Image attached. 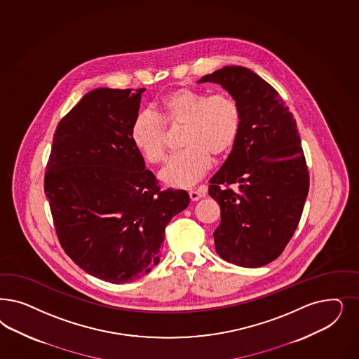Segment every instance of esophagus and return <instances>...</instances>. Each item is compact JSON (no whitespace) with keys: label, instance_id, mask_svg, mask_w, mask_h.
Here are the masks:
<instances>
[{"label":"esophagus","instance_id":"obj_1","mask_svg":"<svg viewBox=\"0 0 359 359\" xmlns=\"http://www.w3.org/2000/svg\"><path fill=\"white\" fill-rule=\"evenodd\" d=\"M189 196H190V199H191L193 202H196L199 198L203 197V194H202L201 191H197V190H190V191H189Z\"/></svg>","mask_w":359,"mask_h":359}]
</instances>
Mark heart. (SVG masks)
Wrapping results in <instances>:
<instances>
[{
	"label": "heart",
	"mask_w": 359,
	"mask_h": 359,
	"mask_svg": "<svg viewBox=\"0 0 359 359\" xmlns=\"http://www.w3.org/2000/svg\"><path fill=\"white\" fill-rule=\"evenodd\" d=\"M157 116L141 112L130 127V140L140 154L151 163L163 161L168 149L169 128L184 127L181 145L160 173V180L172 187H189L211 168V156L222 157L231 151L242 128V111L227 93L180 87L165 93L156 107Z\"/></svg>",
	"instance_id": "1"
}]
</instances>
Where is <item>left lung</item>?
I'll list each match as a JSON object with an SVG mask.
<instances>
[{
  "mask_svg": "<svg viewBox=\"0 0 359 359\" xmlns=\"http://www.w3.org/2000/svg\"><path fill=\"white\" fill-rule=\"evenodd\" d=\"M206 81L222 86L242 111L239 137L208 186L220 206L215 250L235 266H266L296 231L309 191L296 120L278 91L250 69L226 66L198 83Z\"/></svg>",
  "mask_w": 359,
  "mask_h": 359,
  "instance_id": "left-lung-1",
  "label": "left lung"
}]
</instances>
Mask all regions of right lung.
Returning a JSON list of instances; mask_svg holds the SVG:
<instances>
[{"label": "right lung", "mask_w": 359, "mask_h": 359, "mask_svg": "<svg viewBox=\"0 0 359 359\" xmlns=\"http://www.w3.org/2000/svg\"><path fill=\"white\" fill-rule=\"evenodd\" d=\"M144 91L84 95L59 121L45 174L62 248L84 272L114 284L158 264L165 227L190 203L185 190H160L132 144Z\"/></svg>", "instance_id": "obj_1"}]
</instances>
